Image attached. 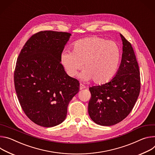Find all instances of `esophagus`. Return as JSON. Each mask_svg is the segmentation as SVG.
<instances>
[{
    "label": "esophagus",
    "mask_w": 155,
    "mask_h": 155,
    "mask_svg": "<svg viewBox=\"0 0 155 155\" xmlns=\"http://www.w3.org/2000/svg\"><path fill=\"white\" fill-rule=\"evenodd\" d=\"M79 86H80V87H79L80 90H82V89H85V87H85V85H83L82 84H80V85H79Z\"/></svg>",
    "instance_id": "1"
}]
</instances>
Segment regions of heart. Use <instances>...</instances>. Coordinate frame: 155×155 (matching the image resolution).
I'll return each instance as SVG.
<instances>
[{"mask_svg":"<svg viewBox=\"0 0 155 155\" xmlns=\"http://www.w3.org/2000/svg\"><path fill=\"white\" fill-rule=\"evenodd\" d=\"M121 61V49L117 43L97 36L76 41L72 51L64 50L60 62L68 76L75 77L83 66L80 74L84 80L104 84L116 75Z\"/></svg>","mask_w":155,"mask_h":155,"instance_id":"heart-1","label":"heart"}]
</instances>
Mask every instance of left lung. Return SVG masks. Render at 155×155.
Instances as JSON below:
<instances>
[{"mask_svg": "<svg viewBox=\"0 0 155 155\" xmlns=\"http://www.w3.org/2000/svg\"><path fill=\"white\" fill-rule=\"evenodd\" d=\"M123 41L121 64L108 82L89 88L88 113L92 121L105 126L122 121L133 109L140 91L139 68L131 44L120 34Z\"/></svg>", "mask_w": 155, "mask_h": 155, "instance_id": "1", "label": "left lung"}]
</instances>
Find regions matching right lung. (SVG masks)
Wrapping results in <instances>:
<instances>
[{
    "label": "right lung",
    "mask_w": 155,
    "mask_h": 155,
    "mask_svg": "<svg viewBox=\"0 0 155 155\" xmlns=\"http://www.w3.org/2000/svg\"><path fill=\"white\" fill-rule=\"evenodd\" d=\"M71 34L44 31L26 42L14 72L16 93L26 115L35 124L50 127L65 119L69 103L79 82L69 76L60 55Z\"/></svg>",
    "instance_id": "obj_1"
}]
</instances>
